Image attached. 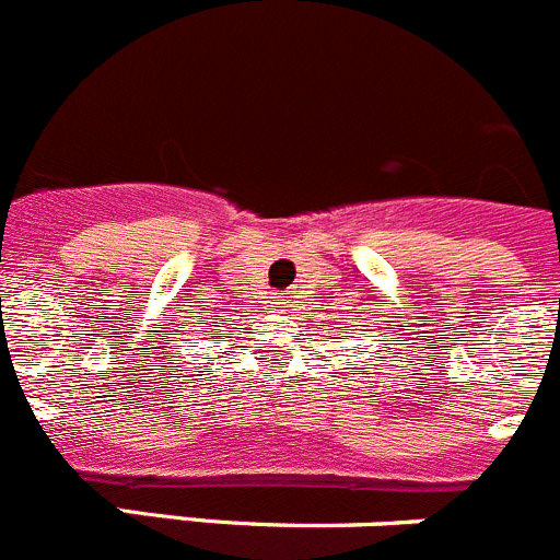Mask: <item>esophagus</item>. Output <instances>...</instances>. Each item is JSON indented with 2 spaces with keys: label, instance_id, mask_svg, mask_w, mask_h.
Wrapping results in <instances>:
<instances>
[{
  "label": "esophagus",
  "instance_id": "1",
  "mask_svg": "<svg viewBox=\"0 0 560 560\" xmlns=\"http://www.w3.org/2000/svg\"><path fill=\"white\" fill-rule=\"evenodd\" d=\"M277 307H283V302H277Z\"/></svg>",
  "mask_w": 560,
  "mask_h": 560
}]
</instances>
